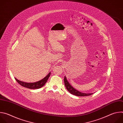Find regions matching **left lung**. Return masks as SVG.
I'll use <instances>...</instances> for the list:
<instances>
[{
	"mask_svg": "<svg viewBox=\"0 0 123 123\" xmlns=\"http://www.w3.org/2000/svg\"><path fill=\"white\" fill-rule=\"evenodd\" d=\"M64 83L65 86L66 87L67 90L69 92V93H71L72 94H74L76 96H89L93 93H85L81 92H79L78 91L76 90L74 87L72 86L69 83V82L68 81L67 78L66 76L64 77Z\"/></svg>",
	"mask_w": 123,
	"mask_h": 123,
	"instance_id": "obj_1",
	"label": "left lung"
}]
</instances>
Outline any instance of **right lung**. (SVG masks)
Segmentation results:
<instances>
[{
  "instance_id": "right-lung-1",
  "label": "right lung",
  "mask_w": 123,
  "mask_h": 123,
  "mask_svg": "<svg viewBox=\"0 0 123 123\" xmlns=\"http://www.w3.org/2000/svg\"><path fill=\"white\" fill-rule=\"evenodd\" d=\"M50 73H49V74L43 79L37 82H34V83H26V82H24L18 80V79H17L16 78H14L15 80L18 82L21 86L27 87V88L30 89H39L40 87H42L45 83L47 82V80L49 77L50 76Z\"/></svg>"
}]
</instances>
